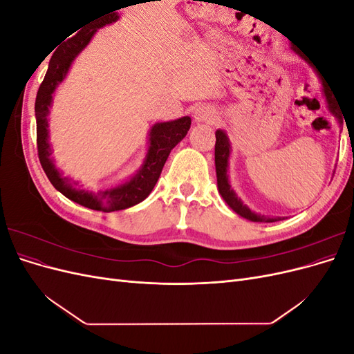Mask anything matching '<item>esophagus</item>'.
Returning a JSON list of instances; mask_svg holds the SVG:
<instances>
[{
    "label": "esophagus",
    "mask_w": 354,
    "mask_h": 354,
    "mask_svg": "<svg viewBox=\"0 0 354 354\" xmlns=\"http://www.w3.org/2000/svg\"><path fill=\"white\" fill-rule=\"evenodd\" d=\"M195 121L198 122H209L212 120H216L217 116V109L211 104H202L195 111Z\"/></svg>",
    "instance_id": "esophagus-1"
}]
</instances>
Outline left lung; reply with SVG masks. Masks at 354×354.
<instances>
[{"label": "left lung", "mask_w": 354, "mask_h": 354, "mask_svg": "<svg viewBox=\"0 0 354 354\" xmlns=\"http://www.w3.org/2000/svg\"><path fill=\"white\" fill-rule=\"evenodd\" d=\"M303 56V55H299ZM304 57V56H303ZM306 59V57H304ZM307 60V59H306ZM322 80V85H324V93L325 97L328 102V108L329 111L334 113L339 122H342V115L339 111V104H338V99L334 95L329 88L326 82ZM229 153H230V145H229V138L226 136V133L217 130L216 131V171H217V186H218V192L220 195L223 196V199L227 202V205L239 214L241 217L251 220V221H259V223H272L276 221L277 218H270V217H264V216H259V214L252 212L248 207H245L243 203L241 202V199H238V196L234 195V192L230 189L229 185V178H227V160H229Z\"/></svg>", "instance_id": "1"}]
</instances>
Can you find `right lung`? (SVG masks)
Listing matches in <instances>:
<instances>
[{
  "label": "right lung",
  "instance_id": "add662e5",
  "mask_svg": "<svg viewBox=\"0 0 354 354\" xmlns=\"http://www.w3.org/2000/svg\"><path fill=\"white\" fill-rule=\"evenodd\" d=\"M116 19V10L115 13L111 12L106 16L94 19V22L87 24V26H84L77 35L69 38L65 44L55 51V55L50 59L46 77L39 85L35 100L38 158L50 183L68 199L80 203L82 207L103 212L130 208L149 196V194L155 187L160 173H162V168L169 152L173 151V147L178 142L183 140L192 122L189 116H183L180 120L171 122L155 124L152 127L151 134H149L151 136L149 137V142L151 143H149V151L142 169L131 180H128L124 185L116 187L106 189L97 192V194H88V192L78 190L75 187L77 183H72L66 177H62V174L56 169L55 164L50 159L51 147L48 145L47 115L51 104V94L55 93L57 85L65 80L71 68V63L78 56V53L88 44L94 32L104 25L115 22Z\"/></svg>",
  "mask_w": 354,
  "mask_h": 354
}]
</instances>
